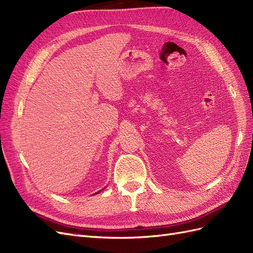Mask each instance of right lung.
Wrapping results in <instances>:
<instances>
[{"mask_svg":"<svg viewBox=\"0 0 253 253\" xmlns=\"http://www.w3.org/2000/svg\"><path fill=\"white\" fill-rule=\"evenodd\" d=\"M98 193H99V192H98Z\"/></svg>","mask_w":253,"mask_h":253,"instance_id":"obj_1","label":"right lung"}]
</instances>
